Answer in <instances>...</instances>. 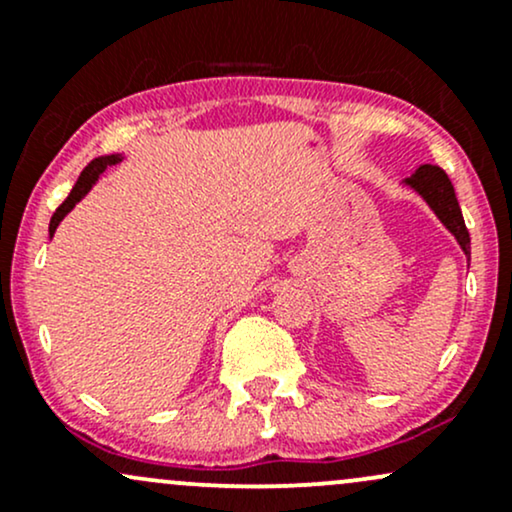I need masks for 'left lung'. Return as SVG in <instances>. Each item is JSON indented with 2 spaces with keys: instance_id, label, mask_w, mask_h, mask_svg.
<instances>
[{
  "instance_id": "8db88e82",
  "label": "left lung",
  "mask_w": 512,
  "mask_h": 512,
  "mask_svg": "<svg viewBox=\"0 0 512 512\" xmlns=\"http://www.w3.org/2000/svg\"><path fill=\"white\" fill-rule=\"evenodd\" d=\"M405 186L417 191L424 198L426 206L436 213V218L446 225V230L458 239L462 254L470 261V232L465 227V218H462V210L458 198H455V189L450 184L448 174L436 165H422L412 177H407Z\"/></svg>"
}]
</instances>
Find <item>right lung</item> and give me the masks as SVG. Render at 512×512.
<instances>
[{
    "instance_id": "right-lung-1",
    "label": "right lung",
    "mask_w": 512,
    "mask_h": 512,
    "mask_svg": "<svg viewBox=\"0 0 512 512\" xmlns=\"http://www.w3.org/2000/svg\"><path fill=\"white\" fill-rule=\"evenodd\" d=\"M117 162H122V155L119 153L117 155H100V158L90 160V165L81 172V177H78V182L74 184V189H71V194L66 196V201L57 210H54V215L50 220V239L54 237V230L59 227V222L64 220V215L69 213V210H74L76 203L81 201V198L86 196L90 189H93V184L98 182L100 174L105 172L110 165H117Z\"/></svg>"
}]
</instances>
